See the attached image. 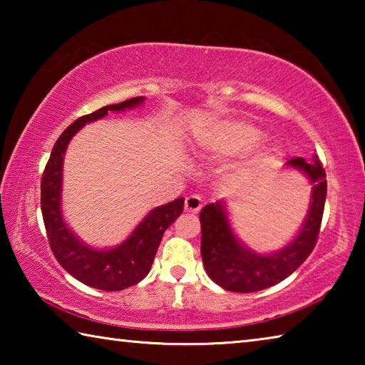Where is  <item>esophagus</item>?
<instances>
[{
  "instance_id": "34e87169",
  "label": "esophagus",
  "mask_w": 365,
  "mask_h": 365,
  "mask_svg": "<svg viewBox=\"0 0 365 365\" xmlns=\"http://www.w3.org/2000/svg\"><path fill=\"white\" fill-rule=\"evenodd\" d=\"M202 207V200L200 195H190L187 200H185V209L187 212H197Z\"/></svg>"
}]
</instances>
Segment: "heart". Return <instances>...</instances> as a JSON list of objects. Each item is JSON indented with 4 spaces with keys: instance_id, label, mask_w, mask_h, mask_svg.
Returning a JSON list of instances; mask_svg holds the SVG:
<instances>
[{
    "instance_id": "heart-1",
    "label": "heart",
    "mask_w": 365,
    "mask_h": 365,
    "mask_svg": "<svg viewBox=\"0 0 365 365\" xmlns=\"http://www.w3.org/2000/svg\"><path fill=\"white\" fill-rule=\"evenodd\" d=\"M259 140V133L250 127H225L214 135L211 145L224 154H237L250 150Z\"/></svg>"
}]
</instances>
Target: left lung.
<instances>
[{
  "label": "left lung",
  "instance_id": "8db88e82",
  "mask_svg": "<svg viewBox=\"0 0 365 365\" xmlns=\"http://www.w3.org/2000/svg\"><path fill=\"white\" fill-rule=\"evenodd\" d=\"M289 165L304 172L312 183V201L307 219L294 242L270 256L251 252L238 243L222 202H211L201 209V256L211 280L235 293H252L274 287L299 267L316 248L327 197L325 170L316 159L293 158Z\"/></svg>",
  "mask_w": 365,
  "mask_h": 365
}]
</instances>
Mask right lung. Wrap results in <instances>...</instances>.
Masks as SVG:
<instances>
[{"instance_id": "obj_1", "label": "right lung", "mask_w": 365, "mask_h": 365, "mask_svg": "<svg viewBox=\"0 0 365 365\" xmlns=\"http://www.w3.org/2000/svg\"><path fill=\"white\" fill-rule=\"evenodd\" d=\"M143 101V96L130 98L119 104H109L95 113L78 117L61 133L41 177V214L49 248L54 257L72 277L85 285L104 292H120L143 280L151 269L164 232L183 212V197L153 209L135 228L125 243L109 251H96L73 237L61 217V175L63 156L71 138L86 122L101 119L108 110H123Z\"/></svg>"}]
</instances>
